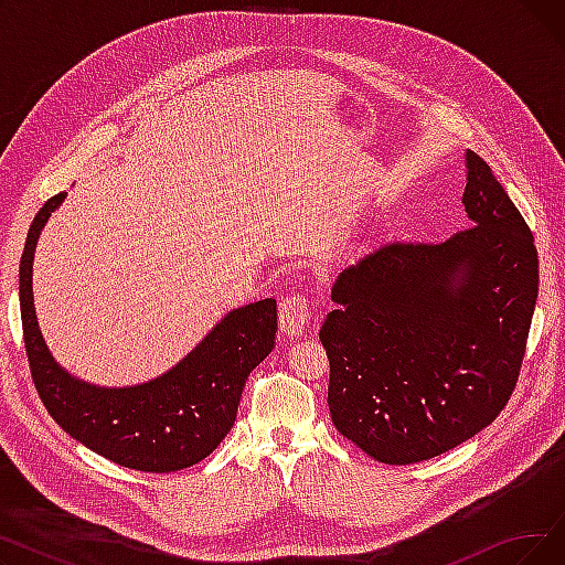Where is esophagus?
Masks as SVG:
<instances>
[{"mask_svg": "<svg viewBox=\"0 0 565 565\" xmlns=\"http://www.w3.org/2000/svg\"><path fill=\"white\" fill-rule=\"evenodd\" d=\"M311 324V305L305 295H288L279 305V328L281 332L292 339L302 337Z\"/></svg>", "mask_w": 565, "mask_h": 565, "instance_id": "esophagus-1", "label": "esophagus"}]
</instances>
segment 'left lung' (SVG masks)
<instances>
[{"instance_id": "1", "label": "left lung", "mask_w": 565, "mask_h": 565, "mask_svg": "<svg viewBox=\"0 0 565 565\" xmlns=\"http://www.w3.org/2000/svg\"><path fill=\"white\" fill-rule=\"evenodd\" d=\"M469 228L439 245L387 243L348 265L320 328L332 424L387 465L467 441L509 403L539 298L531 228L467 151Z\"/></svg>"}]
</instances>
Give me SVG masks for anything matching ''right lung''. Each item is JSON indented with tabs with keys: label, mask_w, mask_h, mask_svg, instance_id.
Listing matches in <instances>:
<instances>
[{
	"label": "right lung",
	"mask_w": 565,
	"mask_h": 565,
	"mask_svg": "<svg viewBox=\"0 0 565 565\" xmlns=\"http://www.w3.org/2000/svg\"><path fill=\"white\" fill-rule=\"evenodd\" d=\"M66 192L36 213L20 258V316L29 371L50 417L98 456L167 473L211 456L235 424L249 373L273 352L277 300L228 311L173 369L135 387H96L54 362L36 320L32 270L39 235Z\"/></svg>",
	"instance_id": "add662e5"
}]
</instances>
